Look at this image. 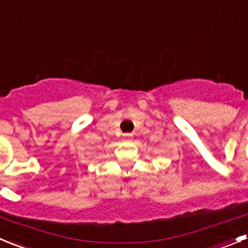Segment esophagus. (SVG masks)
Segmentation results:
<instances>
[{"mask_svg":"<svg viewBox=\"0 0 248 248\" xmlns=\"http://www.w3.org/2000/svg\"><path fill=\"white\" fill-rule=\"evenodd\" d=\"M124 142H131L132 140V133H124Z\"/></svg>","mask_w":248,"mask_h":248,"instance_id":"esophagus-1","label":"esophagus"}]
</instances>
